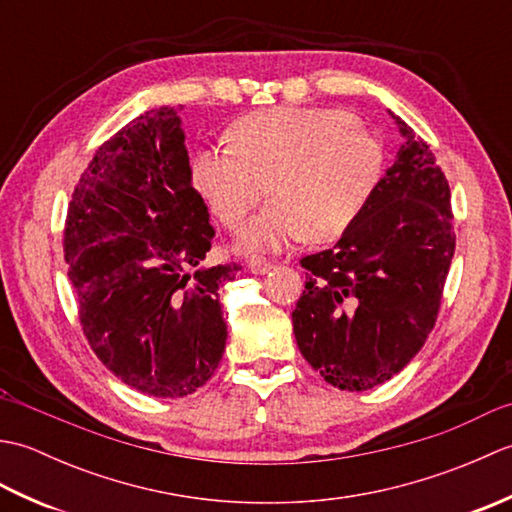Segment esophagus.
<instances>
[{
  "instance_id": "esophagus-1",
  "label": "esophagus",
  "mask_w": 512,
  "mask_h": 512,
  "mask_svg": "<svg viewBox=\"0 0 512 512\" xmlns=\"http://www.w3.org/2000/svg\"><path fill=\"white\" fill-rule=\"evenodd\" d=\"M270 268H273V262H268V259H264V257H250L248 259V270H250V273L264 275V273H268Z\"/></svg>"
}]
</instances>
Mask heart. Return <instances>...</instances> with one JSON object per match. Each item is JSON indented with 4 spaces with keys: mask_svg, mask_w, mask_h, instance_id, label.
<instances>
[{
    "mask_svg": "<svg viewBox=\"0 0 512 512\" xmlns=\"http://www.w3.org/2000/svg\"><path fill=\"white\" fill-rule=\"evenodd\" d=\"M228 149L191 160L195 193L228 231H242L268 195L275 202L248 224L239 250L270 253L308 237L334 242L358 222L385 169L380 140L332 107H273L228 127Z\"/></svg>",
    "mask_w": 512,
    "mask_h": 512,
    "instance_id": "obj_1",
    "label": "heart"
}]
</instances>
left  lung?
<instances>
[{
    "label": "left lung",
    "instance_id": "8db88e82",
    "mask_svg": "<svg viewBox=\"0 0 512 512\" xmlns=\"http://www.w3.org/2000/svg\"><path fill=\"white\" fill-rule=\"evenodd\" d=\"M396 118V162L358 222L330 250L301 259L306 290L292 312L303 358L347 391L396 376L438 319L455 250L451 189L436 156Z\"/></svg>",
    "mask_w": 512,
    "mask_h": 512
}]
</instances>
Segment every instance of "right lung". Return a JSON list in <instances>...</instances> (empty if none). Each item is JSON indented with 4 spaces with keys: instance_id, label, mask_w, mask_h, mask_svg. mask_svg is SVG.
<instances>
[{
    "instance_id": "1",
    "label": "right lung",
    "mask_w": 512,
    "mask_h": 512,
    "mask_svg": "<svg viewBox=\"0 0 512 512\" xmlns=\"http://www.w3.org/2000/svg\"><path fill=\"white\" fill-rule=\"evenodd\" d=\"M180 110L140 114L96 149L63 231L85 339L116 378L156 398L189 396L213 376L226 345L220 286L242 268L202 266L215 231Z\"/></svg>"
}]
</instances>
